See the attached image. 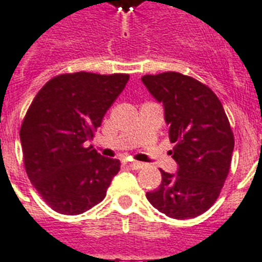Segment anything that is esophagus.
<instances>
[{"label": "esophagus", "mask_w": 262, "mask_h": 262, "mask_svg": "<svg viewBox=\"0 0 262 262\" xmlns=\"http://www.w3.org/2000/svg\"><path fill=\"white\" fill-rule=\"evenodd\" d=\"M125 166H128L129 169L132 170H140L142 169V163L141 162H125Z\"/></svg>", "instance_id": "34e87169"}]
</instances>
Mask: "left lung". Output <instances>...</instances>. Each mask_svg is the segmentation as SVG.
<instances>
[{"mask_svg":"<svg viewBox=\"0 0 262 262\" xmlns=\"http://www.w3.org/2000/svg\"><path fill=\"white\" fill-rule=\"evenodd\" d=\"M145 87L163 105L175 174L161 170L162 182L146 192L150 203L172 219L206 212L219 196L231 166L233 133L215 93L179 72L146 75Z\"/></svg>","mask_w":262,"mask_h":262,"instance_id":"1","label":"left lung"}]
</instances>
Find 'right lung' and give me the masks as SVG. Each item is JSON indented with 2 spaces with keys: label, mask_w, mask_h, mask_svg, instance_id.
<instances>
[{
  "label": "right lung",
  "mask_w": 262,
  "mask_h": 262,
  "mask_svg": "<svg viewBox=\"0 0 262 262\" xmlns=\"http://www.w3.org/2000/svg\"><path fill=\"white\" fill-rule=\"evenodd\" d=\"M129 75H59L36 93L19 137L27 177L52 210L79 215L105 198L120 161L88 145Z\"/></svg>",
  "instance_id": "obj_1"
}]
</instances>
